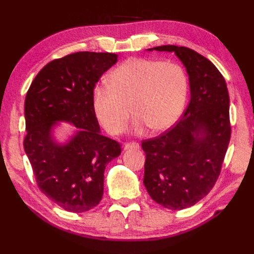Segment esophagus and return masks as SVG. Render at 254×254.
<instances>
[{
  "label": "esophagus",
  "instance_id": "esophagus-1",
  "mask_svg": "<svg viewBox=\"0 0 254 254\" xmlns=\"http://www.w3.org/2000/svg\"><path fill=\"white\" fill-rule=\"evenodd\" d=\"M139 148V145L135 142H132V143H127L124 145V149L127 150V149H138Z\"/></svg>",
  "mask_w": 254,
  "mask_h": 254
}]
</instances>
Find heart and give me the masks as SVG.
Here are the masks:
<instances>
[{
	"label": "heart",
	"instance_id": "1",
	"mask_svg": "<svg viewBox=\"0 0 254 254\" xmlns=\"http://www.w3.org/2000/svg\"><path fill=\"white\" fill-rule=\"evenodd\" d=\"M110 84L97 85L93 105L97 118L112 134L126 130L132 113L133 131L164 132L179 120L188 97V77L174 63L133 58L118 66Z\"/></svg>",
	"mask_w": 254,
	"mask_h": 254
}]
</instances>
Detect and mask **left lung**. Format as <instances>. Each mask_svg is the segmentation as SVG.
I'll return each instance as SVG.
<instances>
[{
	"label": "left lung",
	"instance_id": "1",
	"mask_svg": "<svg viewBox=\"0 0 254 254\" xmlns=\"http://www.w3.org/2000/svg\"><path fill=\"white\" fill-rule=\"evenodd\" d=\"M147 50L174 52L189 75L191 98L180 121L142 142L148 194L179 210L207 195L218 179L231 134L229 94L217 67L194 50L171 45Z\"/></svg>",
	"mask_w": 254,
	"mask_h": 254
}]
</instances>
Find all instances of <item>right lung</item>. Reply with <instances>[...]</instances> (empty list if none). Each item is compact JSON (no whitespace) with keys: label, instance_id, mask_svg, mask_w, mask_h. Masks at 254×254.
Segmentation results:
<instances>
[{"label":"right lung","instance_id":"right-lung-1","mask_svg":"<svg viewBox=\"0 0 254 254\" xmlns=\"http://www.w3.org/2000/svg\"><path fill=\"white\" fill-rule=\"evenodd\" d=\"M117 61L116 53H72L42 67L27 91L25 153L38 188L67 212L99 204L106 167L121 154L120 144L101 135L93 105L96 83ZM58 122L78 127L65 144L53 137Z\"/></svg>","mask_w":254,"mask_h":254}]
</instances>
